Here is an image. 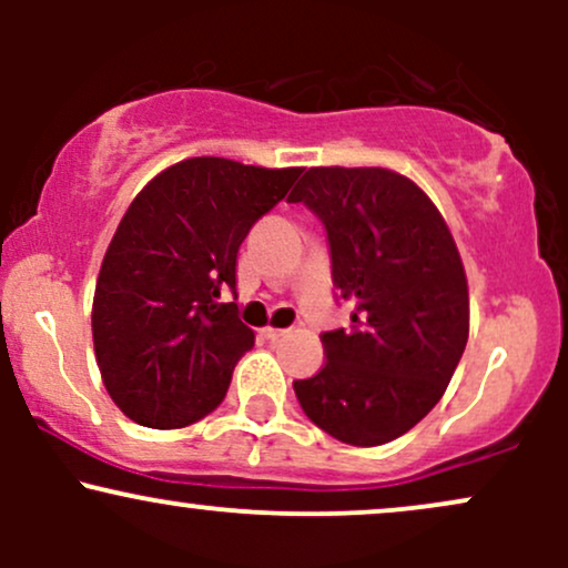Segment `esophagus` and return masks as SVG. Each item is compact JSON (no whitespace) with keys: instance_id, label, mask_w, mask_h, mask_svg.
<instances>
[{"instance_id":"obj_1","label":"esophagus","mask_w":568,"mask_h":568,"mask_svg":"<svg viewBox=\"0 0 568 568\" xmlns=\"http://www.w3.org/2000/svg\"><path fill=\"white\" fill-rule=\"evenodd\" d=\"M288 331L285 328H275V325H266V328H262V336L264 338H272V342H277V338H283Z\"/></svg>"}]
</instances>
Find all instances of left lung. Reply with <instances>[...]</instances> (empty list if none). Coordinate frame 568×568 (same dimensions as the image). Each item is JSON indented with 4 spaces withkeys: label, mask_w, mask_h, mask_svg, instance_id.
<instances>
[{
    "label": "left lung",
    "mask_w": 568,
    "mask_h": 568,
    "mask_svg": "<svg viewBox=\"0 0 568 568\" xmlns=\"http://www.w3.org/2000/svg\"><path fill=\"white\" fill-rule=\"evenodd\" d=\"M325 224L352 328L293 382L304 414L349 446L400 438L446 393L470 336L465 264L435 202L387 168H310L291 192Z\"/></svg>",
    "instance_id": "1"
}]
</instances>
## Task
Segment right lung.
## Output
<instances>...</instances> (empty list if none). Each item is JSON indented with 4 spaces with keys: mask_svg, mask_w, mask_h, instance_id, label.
Returning <instances> with one entry per match:
<instances>
[{
    "mask_svg": "<svg viewBox=\"0 0 568 568\" xmlns=\"http://www.w3.org/2000/svg\"><path fill=\"white\" fill-rule=\"evenodd\" d=\"M302 168L189 158L135 194L106 247L93 296L103 387L135 425L186 427L219 408L253 347L234 266L245 234L288 194Z\"/></svg>",
    "mask_w": 568,
    "mask_h": 568,
    "instance_id": "obj_1",
    "label": "right lung"
}]
</instances>
